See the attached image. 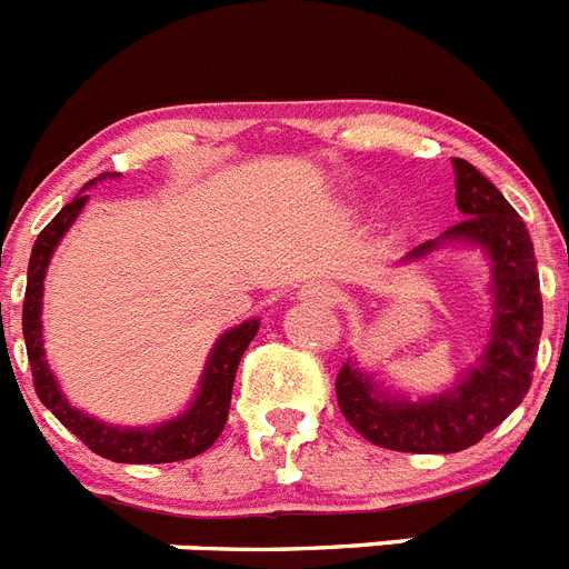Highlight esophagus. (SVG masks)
<instances>
[{
	"instance_id": "obj_1",
	"label": "esophagus",
	"mask_w": 569,
	"mask_h": 569,
	"mask_svg": "<svg viewBox=\"0 0 569 569\" xmlns=\"http://www.w3.org/2000/svg\"><path fill=\"white\" fill-rule=\"evenodd\" d=\"M301 299L305 301H321V305H333L336 301V288L328 281H308L301 288Z\"/></svg>"
}]
</instances>
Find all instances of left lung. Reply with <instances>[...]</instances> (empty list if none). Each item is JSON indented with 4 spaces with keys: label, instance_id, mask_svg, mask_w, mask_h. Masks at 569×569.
<instances>
[{
    "label": "left lung",
    "instance_id": "left-lung-1",
    "mask_svg": "<svg viewBox=\"0 0 569 569\" xmlns=\"http://www.w3.org/2000/svg\"><path fill=\"white\" fill-rule=\"evenodd\" d=\"M459 224L405 256L421 261L436 250L472 248L490 268V328L470 370L441 393L413 399L376 381L356 359L336 376V399L356 433L401 453H459L485 439L530 390L541 339V290L532 239L501 190L465 159H453Z\"/></svg>",
    "mask_w": 569,
    "mask_h": 569
}]
</instances>
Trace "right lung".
<instances>
[{
	"label": "right lung",
	"mask_w": 569,
	"mask_h": 569,
	"mask_svg": "<svg viewBox=\"0 0 569 569\" xmlns=\"http://www.w3.org/2000/svg\"><path fill=\"white\" fill-rule=\"evenodd\" d=\"M102 179H116V173H102L99 179L88 182V188H93ZM84 190H79L77 199L64 204L50 219V224L39 233V239L33 241V250H30L28 288H24L22 305V333L39 401L68 427L70 433L79 436L93 453L104 456L110 461H119V465H168V461L193 459V456L204 453L222 436L224 421H228L236 370H239L241 356H244L248 345L253 341V336L259 333V319L241 321V325H236V328H230L228 333L216 339V345L210 347L208 361H204L202 379L196 385L193 399L173 419L148 427H122L93 419L90 413L70 405L68 396L59 387L57 376L50 370L48 359H44L42 296L50 259L57 253L62 236L68 233L70 224L77 222V216L88 204Z\"/></svg>",
	"instance_id": "add662e5"
}]
</instances>
